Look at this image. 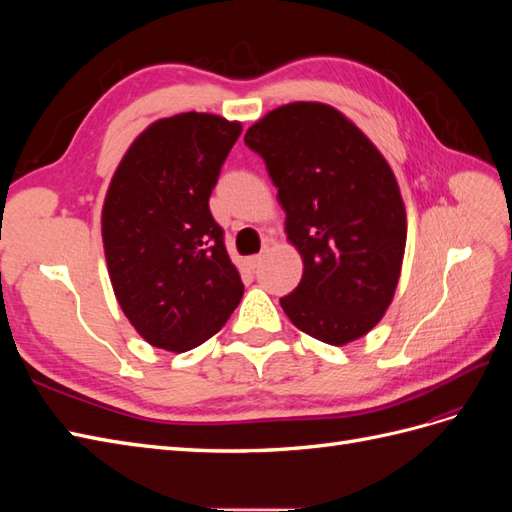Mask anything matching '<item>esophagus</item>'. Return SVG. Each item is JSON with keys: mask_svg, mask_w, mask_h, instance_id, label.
Returning a JSON list of instances; mask_svg holds the SVG:
<instances>
[{"mask_svg": "<svg viewBox=\"0 0 512 512\" xmlns=\"http://www.w3.org/2000/svg\"><path fill=\"white\" fill-rule=\"evenodd\" d=\"M262 258H265V256H262V254H256V256H250V258H247V267H250L252 271H256L258 267H260V262H262Z\"/></svg>", "mask_w": 512, "mask_h": 512, "instance_id": "1", "label": "esophagus"}]
</instances>
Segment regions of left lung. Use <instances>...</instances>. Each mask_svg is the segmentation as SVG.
Instances as JSON below:
<instances>
[{
	"mask_svg": "<svg viewBox=\"0 0 512 512\" xmlns=\"http://www.w3.org/2000/svg\"><path fill=\"white\" fill-rule=\"evenodd\" d=\"M243 141L265 160L303 258L299 286L280 299L286 316L331 346L367 335L393 301L408 235L389 162L322 102L275 108Z\"/></svg>",
	"mask_w": 512,
	"mask_h": 512,
	"instance_id": "left-lung-1",
	"label": "left lung"
}]
</instances>
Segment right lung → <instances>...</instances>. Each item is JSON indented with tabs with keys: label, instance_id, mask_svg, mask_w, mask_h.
Masks as SVG:
<instances>
[{
	"label": "right lung",
	"instance_id": "obj_1",
	"mask_svg": "<svg viewBox=\"0 0 512 512\" xmlns=\"http://www.w3.org/2000/svg\"><path fill=\"white\" fill-rule=\"evenodd\" d=\"M239 121L209 113L166 117L136 136L102 207L115 297L151 346L185 352L218 333L243 282L209 211Z\"/></svg>",
	"mask_w": 512,
	"mask_h": 512
}]
</instances>
